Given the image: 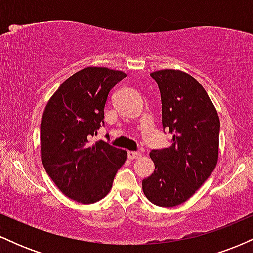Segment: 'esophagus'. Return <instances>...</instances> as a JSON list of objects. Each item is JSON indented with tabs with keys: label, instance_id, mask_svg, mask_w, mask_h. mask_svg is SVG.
<instances>
[{
	"label": "esophagus",
	"instance_id": "34e87169",
	"mask_svg": "<svg viewBox=\"0 0 253 253\" xmlns=\"http://www.w3.org/2000/svg\"><path fill=\"white\" fill-rule=\"evenodd\" d=\"M127 156H128L129 159H136L141 157V152H139V151H128Z\"/></svg>",
	"mask_w": 253,
	"mask_h": 253
}]
</instances>
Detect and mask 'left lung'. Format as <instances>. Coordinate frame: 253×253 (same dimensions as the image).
I'll return each instance as SVG.
<instances>
[{
	"instance_id": "1",
	"label": "left lung",
	"mask_w": 253,
	"mask_h": 253,
	"mask_svg": "<svg viewBox=\"0 0 253 253\" xmlns=\"http://www.w3.org/2000/svg\"><path fill=\"white\" fill-rule=\"evenodd\" d=\"M158 84L163 128L171 146L152 150L155 171L143 179L145 196L161 207L187 201L215 169L220 120L210 96L193 76L181 70L150 74Z\"/></svg>"
}]
</instances>
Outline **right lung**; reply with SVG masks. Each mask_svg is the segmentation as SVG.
Listing matches in <instances>:
<instances>
[{"mask_svg": "<svg viewBox=\"0 0 253 253\" xmlns=\"http://www.w3.org/2000/svg\"><path fill=\"white\" fill-rule=\"evenodd\" d=\"M126 76L108 68L82 69L60 84L43 110L42 165L58 189L80 203L103 199L127 158L126 151L107 141L90 144L104 124L109 91Z\"/></svg>", "mask_w": 253, "mask_h": 253, "instance_id": "1", "label": "right lung"}]
</instances>
